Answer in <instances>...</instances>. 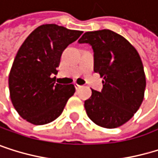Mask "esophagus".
<instances>
[{
    "label": "esophagus",
    "instance_id": "34e87169",
    "mask_svg": "<svg viewBox=\"0 0 158 158\" xmlns=\"http://www.w3.org/2000/svg\"><path fill=\"white\" fill-rule=\"evenodd\" d=\"M74 86H75V89H76L77 90H78V89H80L82 88V85H78V84H75V85H74Z\"/></svg>",
    "mask_w": 158,
    "mask_h": 158
}]
</instances>
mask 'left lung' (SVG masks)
<instances>
[{
	"mask_svg": "<svg viewBox=\"0 0 158 158\" xmlns=\"http://www.w3.org/2000/svg\"><path fill=\"white\" fill-rule=\"evenodd\" d=\"M94 52V72L102 81V91L92 89L85 101L89 119L99 126L117 128L127 123L143 101L146 79L137 50L121 35L104 29L86 32L78 40Z\"/></svg>",
	"mask_w": 158,
	"mask_h": 158,
	"instance_id": "left-lung-1",
	"label": "left lung"
}]
</instances>
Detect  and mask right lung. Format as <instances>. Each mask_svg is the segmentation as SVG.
I'll return each mask as SVG.
<instances>
[{"instance_id": "add662e5", "label": "right lung", "mask_w": 158, "mask_h": 158, "mask_svg": "<svg viewBox=\"0 0 158 158\" xmlns=\"http://www.w3.org/2000/svg\"><path fill=\"white\" fill-rule=\"evenodd\" d=\"M82 33L56 24H43L22 43L8 78L11 102L22 119L42 125L61 115L75 88L73 84H56V77L52 75L57 73L63 51Z\"/></svg>"}]
</instances>
